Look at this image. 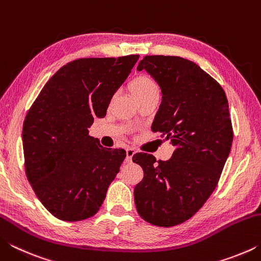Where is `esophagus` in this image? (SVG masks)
<instances>
[{"label":"esophagus","mask_w":261,"mask_h":261,"mask_svg":"<svg viewBox=\"0 0 261 261\" xmlns=\"http://www.w3.org/2000/svg\"><path fill=\"white\" fill-rule=\"evenodd\" d=\"M135 154V149L134 148H126V158L125 160L126 162H131L132 161V156Z\"/></svg>","instance_id":"obj_1"}]
</instances>
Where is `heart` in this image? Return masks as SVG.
<instances>
[{
	"instance_id": "heart-1",
	"label": "heart",
	"mask_w": 261,
	"mask_h": 261,
	"mask_svg": "<svg viewBox=\"0 0 261 261\" xmlns=\"http://www.w3.org/2000/svg\"><path fill=\"white\" fill-rule=\"evenodd\" d=\"M130 92L135 99L144 98L151 94H159L156 82L147 73H140L130 83Z\"/></svg>"
}]
</instances>
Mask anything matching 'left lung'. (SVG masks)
<instances>
[{
    "instance_id": "8db88e82",
    "label": "left lung",
    "mask_w": 261,
    "mask_h": 261,
    "mask_svg": "<svg viewBox=\"0 0 261 261\" xmlns=\"http://www.w3.org/2000/svg\"><path fill=\"white\" fill-rule=\"evenodd\" d=\"M146 70L161 88L162 102L152 131L175 147L169 160L136 153L144 178L135 188L141 219L159 227L183 223L197 213L220 179L233 132L226 93L194 62L178 56L147 55Z\"/></svg>"
}]
</instances>
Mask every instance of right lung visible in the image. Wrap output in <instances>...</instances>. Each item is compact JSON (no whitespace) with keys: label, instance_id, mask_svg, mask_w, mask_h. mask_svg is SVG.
I'll use <instances>...</instances> for the list:
<instances>
[{"label":"right lung","instance_id":"right-lung-1","mask_svg":"<svg viewBox=\"0 0 261 261\" xmlns=\"http://www.w3.org/2000/svg\"><path fill=\"white\" fill-rule=\"evenodd\" d=\"M139 55L87 57L63 65L43 86L23 124L25 173L42 205L55 218L93 216L126 153L106 148L88 135L106 116L115 92Z\"/></svg>","mask_w":261,"mask_h":261}]
</instances>
